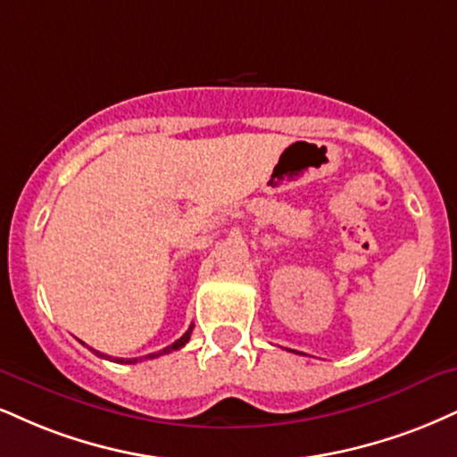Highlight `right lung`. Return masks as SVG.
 I'll use <instances>...</instances> for the list:
<instances>
[{
	"instance_id": "add662e5",
	"label": "right lung",
	"mask_w": 457,
	"mask_h": 457,
	"mask_svg": "<svg viewBox=\"0 0 457 457\" xmlns=\"http://www.w3.org/2000/svg\"><path fill=\"white\" fill-rule=\"evenodd\" d=\"M191 332H194V323H191L189 329H187V332H185L183 337H180L179 340H176V343H172V345H170V347H166V349L157 351V353H148V355H145V360H155V357H159V355L172 353V351L180 349V347H185V345L189 343V338H191ZM91 351H93V353H96L97 357H106V360L119 361V364H136V361H142V357H131V360H123V357H110V355H104V353H100V351H96V349H91Z\"/></svg>"
}]
</instances>
